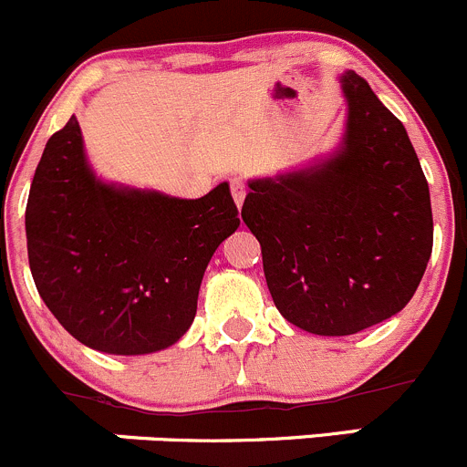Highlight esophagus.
I'll list each match as a JSON object with an SVG mask.
<instances>
[{
  "mask_svg": "<svg viewBox=\"0 0 467 467\" xmlns=\"http://www.w3.org/2000/svg\"><path fill=\"white\" fill-rule=\"evenodd\" d=\"M229 188H232V197H234V202H235V206H243V202H244V195H247V188H244V182L240 177H234L232 182H229Z\"/></svg>",
  "mask_w": 467,
  "mask_h": 467,
  "instance_id": "34e87169",
  "label": "esophagus"
}]
</instances>
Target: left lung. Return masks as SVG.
<instances>
[{"instance_id": "1", "label": "left lung", "mask_w": 467, "mask_h": 467, "mask_svg": "<svg viewBox=\"0 0 467 467\" xmlns=\"http://www.w3.org/2000/svg\"><path fill=\"white\" fill-rule=\"evenodd\" d=\"M331 159L249 182L243 223L261 243L275 306L317 336H349L410 302L433 247L429 186L406 129L357 72Z\"/></svg>"}]
</instances>
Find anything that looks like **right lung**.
<instances>
[{
    "label": "right lung",
    "mask_w": 467,
    "mask_h": 467,
    "mask_svg": "<svg viewBox=\"0 0 467 467\" xmlns=\"http://www.w3.org/2000/svg\"><path fill=\"white\" fill-rule=\"evenodd\" d=\"M25 224L31 275L54 317L78 343L131 357L186 334L206 265L240 220L229 183L179 200L99 182L70 118L45 145Z\"/></svg>",
    "instance_id": "add662e5"
}]
</instances>
